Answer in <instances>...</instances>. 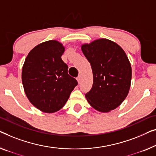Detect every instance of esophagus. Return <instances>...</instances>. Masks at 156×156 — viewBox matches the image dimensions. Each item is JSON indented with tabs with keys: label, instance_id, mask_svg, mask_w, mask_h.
<instances>
[{
	"label": "esophagus",
	"instance_id": "34e87169",
	"mask_svg": "<svg viewBox=\"0 0 156 156\" xmlns=\"http://www.w3.org/2000/svg\"><path fill=\"white\" fill-rule=\"evenodd\" d=\"M76 79H77L78 83H80V80H81V76H78Z\"/></svg>",
	"mask_w": 156,
	"mask_h": 156
}]
</instances>
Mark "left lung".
I'll return each instance as SVG.
<instances>
[{
	"label": "left lung",
	"instance_id": "8db88e82",
	"mask_svg": "<svg viewBox=\"0 0 156 156\" xmlns=\"http://www.w3.org/2000/svg\"><path fill=\"white\" fill-rule=\"evenodd\" d=\"M81 49L93 73L92 87L85 94L88 102L101 112L116 108L127 96L132 78L131 65L124 50L104 38L83 45Z\"/></svg>",
	"mask_w": 156,
	"mask_h": 156
}]
</instances>
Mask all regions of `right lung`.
<instances>
[{"label":"right lung","instance_id":"1","mask_svg":"<svg viewBox=\"0 0 156 156\" xmlns=\"http://www.w3.org/2000/svg\"><path fill=\"white\" fill-rule=\"evenodd\" d=\"M64 52L62 43L48 41L36 46L25 59L22 73L24 92L30 102L43 112L60 110L78 85L62 61Z\"/></svg>","mask_w":156,"mask_h":156}]
</instances>
